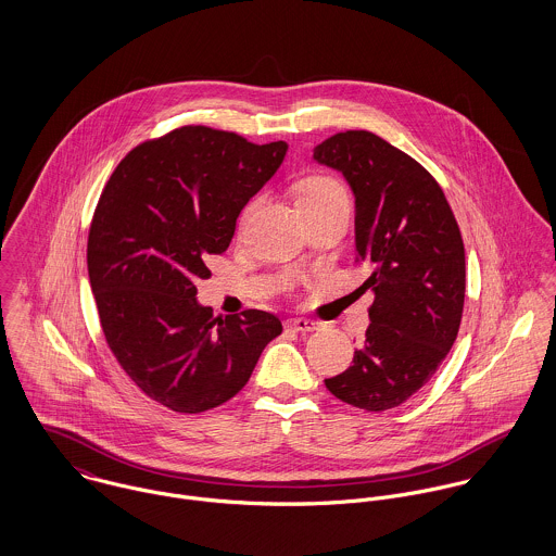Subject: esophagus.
Wrapping results in <instances>:
<instances>
[{
    "label": "esophagus",
    "instance_id": "34e87169",
    "mask_svg": "<svg viewBox=\"0 0 556 556\" xmlns=\"http://www.w3.org/2000/svg\"><path fill=\"white\" fill-rule=\"evenodd\" d=\"M285 327L291 329V331L308 333V331H317L318 327H320V323L313 320V318H289V320L285 323Z\"/></svg>",
    "mask_w": 556,
    "mask_h": 556
}]
</instances>
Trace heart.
I'll list each match as a JSON object with an SVG mask.
<instances>
[{
	"instance_id": "heart-1",
	"label": "heart",
	"mask_w": 556,
	"mask_h": 556,
	"mask_svg": "<svg viewBox=\"0 0 556 556\" xmlns=\"http://www.w3.org/2000/svg\"><path fill=\"white\" fill-rule=\"evenodd\" d=\"M336 197H346L344 188L325 175H313L300 184L298 190V203H320Z\"/></svg>"
}]
</instances>
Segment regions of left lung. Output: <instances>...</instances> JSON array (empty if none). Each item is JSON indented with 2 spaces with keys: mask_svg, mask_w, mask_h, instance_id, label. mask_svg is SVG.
Segmentation results:
<instances>
[{
  "mask_svg": "<svg viewBox=\"0 0 556 556\" xmlns=\"http://www.w3.org/2000/svg\"><path fill=\"white\" fill-rule=\"evenodd\" d=\"M355 194L357 261L370 269V325L353 366L325 388L364 410L421 390L450 353L465 306V243L437 179L381 137L346 130L315 148Z\"/></svg>",
  "mask_w": 556,
  "mask_h": 556,
  "instance_id": "obj_1",
  "label": "left lung"
}]
</instances>
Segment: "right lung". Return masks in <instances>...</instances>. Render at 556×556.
<instances>
[{"label": "right lung", "mask_w": 556, "mask_h": 556, "mask_svg": "<svg viewBox=\"0 0 556 556\" xmlns=\"http://www.w3.org/2000/svg\"><path fill=\"white\" fill-rule=\"evenodd\" d=\"M289 146L184 126L117 164L93 212L87 271L109 349L135 386L177 413L238 394L282 333L263 311L212 317L197 280L223 254L239 212L271 179Z\"/></svg>", "instance_id": "right-lung-1"}]
</instances>
